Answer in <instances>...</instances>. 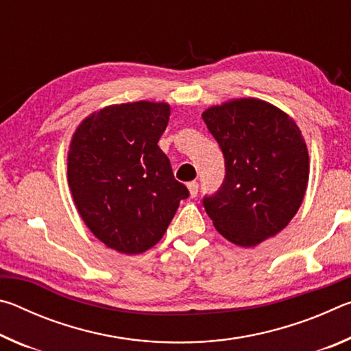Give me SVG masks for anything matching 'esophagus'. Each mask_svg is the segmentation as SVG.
<instances>
[{
	"instance_id": "34e87169",
	"label": "esophagus",
	"mask_w": 351,
	"mask_h": 351,
	"mask_svg": "<svg viewBox=\"0 0 351 351\" xmlns=\"http://www.w3.org/2000/svg\"><path fill=\"white\" fill-rule=\"evenodd\" d=\"M187 189H189L190 197H192V198L197 197V193H198V182H197V181L189 182V184H187Z\"/></svg>"
}]
</instances>
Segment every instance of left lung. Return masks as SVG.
<instances>
[{
  "instance_id": "left-lung-1",
  "label": "left lung",
  "mask_w": 351,
  "mask_h": 351,
  "mask_svg": "<svg viewBox=\"0 0 351 351\" xmlns=\"http://www.w3.org/2000/svg\"><path fill=\"white\" fill-rule=\"evenodd\" d=\"M201 116L226 164L223 186L203 199L204 209L226 240L257 246L287 228L304 201L306 142L293 117L260 99L228 100Z\"/></svg>"
}]
</instances>
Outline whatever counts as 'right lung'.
<instances>
[{
	"label": "right lung",
	"instance_id": "1",
	"mask_svg": "<svg viewBox=\"0 0 351 351\" xmlns=\"http://www.w3.org/2000/svg\"><path fill=\"white\" fill-rule=\"evenodd\" d=\"M170 117L165 102L110 105L75 128L68 184L77 212L96 239L136 255L162 239L189 190L158 142Z\"/></svg>",
	"mask_w": 351,
	"mask_h": 351
}]
</instances>
